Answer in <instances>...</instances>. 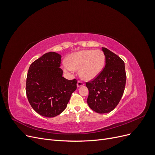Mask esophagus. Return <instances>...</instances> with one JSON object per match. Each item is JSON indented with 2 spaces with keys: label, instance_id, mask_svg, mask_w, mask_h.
Returning <instances> with one entry per match:
<instances>
[{
  "label": "esophagus",
  "instance_id": "esophagus-1",
  "mask_svg": "<svg viewBox=\"0 0 155 155\" xmlns=\"http://www.w3.org/2000/svg\"><path fill=\"white\" fill-rule=\"evenodd\" d=\"M84 85H85V84H84V83L82 82V81H78V83H77V87H82V86H83Z\"/></svg>",
  "mask_w": 155,
  "mask_h": 155
}]
</instances>
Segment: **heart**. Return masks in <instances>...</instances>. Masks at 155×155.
<instances>
[{"label":"heart","mask_w":155,"mask_h":155,"mask_svg":"<svg viewBox=\"0 0 155 155\" xmlns=\"http://www.w3.org/2000/svg\"><path fill=\"white\" fill-rule=\"evenodd\" d=\"M105 61V55L102 51L85 50L70 54L67 63H64L63 68L69 72L79 69L80 77L84 80L90 81L100 74Z\"/></svg>","instance_id":"1"}]
</instances>
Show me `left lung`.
<instances>
[{"instance_id":"8db88e82","label":"left lung","mask_w":155,"mask_h":155,"mask_svg":"<svg viewBox=\"0 0 155 155\" xmlns=\"http://www.w3.org/2000/svg\"><path fill=\"white\" fill-rule=\"evenodd\" d=\"M105 56V66L101 73L87 82V104L97 113L110 112L118 105L125 90L126 73L125 63L119 56L106 48H102Z\"/></svg>"}]
</instances>
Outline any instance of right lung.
Returning a JSON list of instances; mask_svg holds the SVG:
<instances>
[{
    "label": "right lung",
    "mask_w": 155,
    "mask_h": 155,
    "mask_svg": "<svg viewBox=\"0 0 155 155\" xmlns=\"http://www.w3.org/2000/svg\"><path fill=\"white\" fill-rule=\"evenodd\" d=\"M61 55L50 51L33 62L27 74L26 92L34 110L40 115L52 118L66 109L77 80L63 77L60 68Z\"/></svg>",
    "instance_id": "right-lung-1"
}]
</instances>
